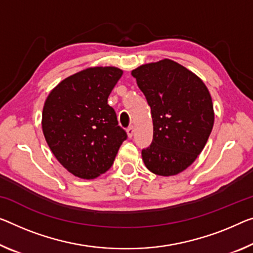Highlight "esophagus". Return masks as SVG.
<instances>
[{
	"label": "esophagus",
	"mask_w": 253,
	"mask_h": 253,
	"mask_svg": "<svg viewBox=\"0 0 253 253\" xmlns=\"http://www.w3.org/2000/svg\"><path fill=\"white\" fill-rule=\"evenodd\" d=\"M126 133H127V137L132 138L133 137V133H134V127L133 126H130L126 129Z\"/></svg>",
	"instance_id": "34e87169"
}]
</instances>
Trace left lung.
I'll return each mask as SVG.
<instances>
[{
    "instance_id": "left-lung-1",
    "label": "left lung",
    "mask_w": 253,
    "mask_h": 253,
    "mask_svg": "<svg viewBox=\"0 0 253 253\" xmlns=\"http://www.w3.org/2000/svg\"><path fill=\"white\" fill-rule=\"evenodd\" d=\"M151 110L154 137L142 161L156 175L183 172L196 161L213 126L211 96L199 77L172 60L132 70Z\"/></svg>"
}]
</instances>
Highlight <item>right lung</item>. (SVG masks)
Segmentation results:
<instances>
[{
	"label": "right lung",
	"mask_w": 253,
	"mask_h": 253,
	"mask_svg": "<svg viewBox=\"0 0 253 253\" xmlns=\"http://www.w3.org/2000/svg\"><path fill=\"white\" fill-rule=\"evenodd\" d=\"M122 73L115 67L88 68L62 80L45 100V140L75 176L90 180L110 169L127 137L107 104Z\"/></svg>",
	"instance_id": "1"
}]
</instances>
